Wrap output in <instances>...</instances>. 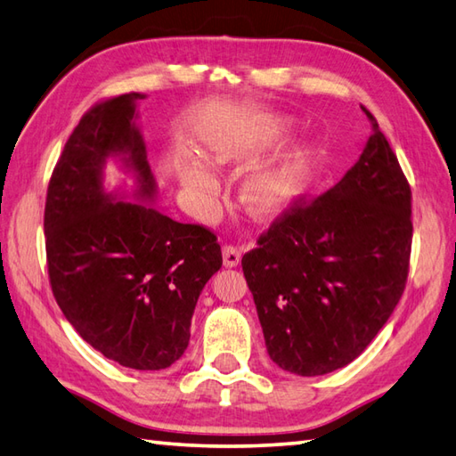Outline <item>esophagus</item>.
<instances>
[{
    "instance_id": "esophagus-1",
    "label": "esophagus",
    "mask_w": 456,
    "mask_h": 456,
    "mask_svg": "<svg viewBox=\"0 0 456 456\" xmlns=\"http://www.w3.org/2000/svg\"><path fill=\"white\" fill-rule=\"evenodd\" d=\"M240 249L234 246H224L222 248V259H224V265L226 267H236L240 264Z\"/></svg>"
}]
</instances>
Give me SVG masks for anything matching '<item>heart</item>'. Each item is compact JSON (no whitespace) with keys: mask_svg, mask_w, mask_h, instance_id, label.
Returning <instances> with one entry per match:
<instances>
[{"mask_svg":"<svg viewBox=\"0 0 456 456\" xmlns=\"http://www.w3.org/2000/svg\"><path fill=\"white\" fill-rule=\"evenodd\" d=\"M291 129L293 124L287 118L269 119L259 127L238 124L215 127L204 134V151L220 167H244L256 155L280 145ZM311 167L313 151L306 145H297L269 169L246 176L241 183V200L257 218L281 215L301 194ZM179 176L183 187L197 199H212L220 191L215 171L192 153H184L179 159Z\"/></svg>","mask_w":456,"mask_h":456,"instance_id":"1","label":"heart"}]
</instances>
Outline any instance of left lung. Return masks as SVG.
<instances>
[{
  "instance_id": "left-lung-1",
  "label": "left lung",
  "mask_w": 456,
  "mask_h": 456,
  "mask_svg": "<svg viewBox=\"0 0 456 456\" xmlns=\"http://www.w3.org/2000/svg\"><path fill=\"white\" fill-rule=\"evenodd\" d=\"M358 161L321 197L277 218L241 257L267 354L297 376L358 358L402 299L411 254V189L366 108Z\"/></svg>"
}]
</instances>
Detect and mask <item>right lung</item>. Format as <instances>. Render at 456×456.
Listing matches in <instances>:
<instances>
[{
	"label": "right lung",
	"instance_id": "obj_1",
	"mask_svg": "<svg viewBox=\"0 0 456 456\" xmlns=\"http://www.w3.org/2000/svg\"><path fill=\"white\" fill-rule=\"evenodd\" d=\"M139 92L86 111L54 167L45 204L53 295L90 346L134 370H163L189 346L204 285L222 267L216 236L153 207ZM114 160L134 181L103 183Z\"/></svg>",
	"mask_w": 456,
	"mask_h": 456
}]
</instances>
